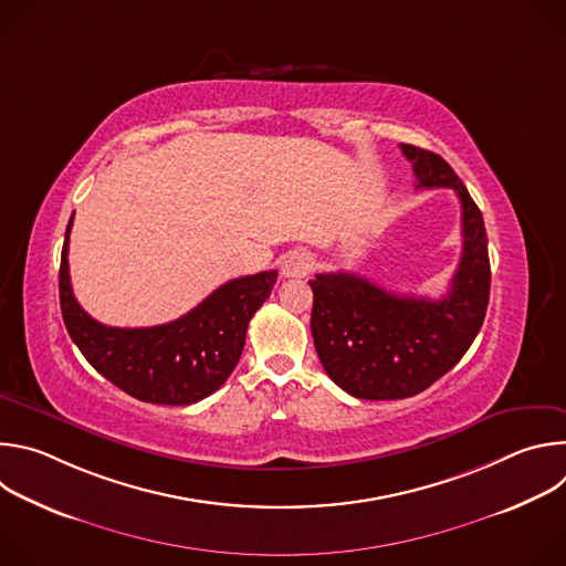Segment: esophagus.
<instances>
[{
    "mask_svg": "<svg viewBox=\"0 0 566 566\" xmlns=\"http://www.w3.org/2000/svg\"><path fill=\"white\" fill-rule=\"evenodd\" d=\"M313 271V258L302 251H293L282 260V275L284 277H304Z\"/></svg>",
    "mask_w": 566,
    "mask_h": 566,
    "instance_id": "1",
    "label": "esophagus"
}]
</instances>
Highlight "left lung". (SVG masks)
Instances as JSON below:
<instances>
[{
	"label": "left lung",
	"instance_id": "left-lung-1",
	"mask_svg": "<svg viewBox=\"0 0 566 566\" xmlns=\"http://www.w3.org/2000/svg\"><path fill=\"white\" fill-rule=\"evenodd\" d=\"M412 160L417 188H452L461 201L463 249L441 300L396 295L356 273L311 280V334L329 378L367 400L408 398L448 374L470 349L491 297L489 237L461 179L428 149L400 145Z\"/></svg>",
	"mask_w": 566,
	"mask_h": 566
}]
</instances>
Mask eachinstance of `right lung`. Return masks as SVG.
Segmentation results:
<instances>
[{
  "instance_id": "obj_1",
  "label": "right lung",
  "mask_w": 566,
  "mask_h": 566,
  "mask_svg": "<svg viewBox=\"0 0 566 566\" xmlns=\"http://www.w3.org/2000/svg\"><path fill=\"white\" fill-rule=\"evenodd\" d=\"M69 219L60 258V308L71 340L90 365L129 396L156 406H190L217 391L239 363L249 322L277 271L237 277L168 325L120 329L77 304L69 277Z\"/></svg>"
}]
</instances>
